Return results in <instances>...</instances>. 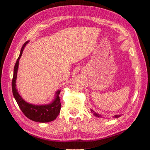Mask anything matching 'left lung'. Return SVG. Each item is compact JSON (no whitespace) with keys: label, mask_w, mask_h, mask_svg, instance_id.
<instances>
[{"label":"left lung","mask_w":150,"mask_h":150,"mask_svg":"<svg viewBox=\"0 0 150 150\" xmlns=\"http://www.w3.org/2000/svg\"><path fill=\"white\" fill-rule=\"evenodd\" d=\"M91 112L93 113V114L96 116V117H102V118H104V116H103L101 115H99L98 114V112H96L94 111H93V110H91ZM121 115H115L114 116H113V117H115V118H117V117H120Z\"/></svg>","instance_id":"obj_1"}]
</instances>
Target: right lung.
I'll return each mask as SVG.
<instances>
[{"instance_id":"1","label":"right lung","mask_w":150,"mask_h":150,"mask_svg":"<svg viewBox=\"0 0 150 150\" xmlns=\"http://www.w3.org/2000/svg\"><path fill=\"white\" fill-rule=\"evenodd\" d=\"M29 41H27L22 47L19 56L16 62L13 69V75L12 81V93L17 103L19 105L21 111L23 112L24 115L32 121L39 122H51L55 120L59 115L61 110V104L59 94H60L61 90H57L55 94V97L51 103L47 104L42 105H35L26 102L22 98L17 91L16 88V79L18 68H19V59L22 56V52L25 47L26 44Z\"/></svg>"}]
</instances>
